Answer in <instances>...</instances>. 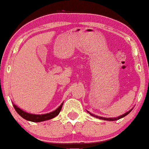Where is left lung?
I'll list each match as a JSON object with an SVG mask.
<instances>
[{
	"label": "left lung",
	"instance_id": "obj_1",
	"mask_svg": "<svg viewBox=\"0 0 149 149\" xmlns=\"http://www.w3.org/2000/svg\"><path fill=\"white\" fill-rule=\"evenodd\" d=\"M132 109L133 108H132L131 110H129V111H127V113H124V114L121 115V116H118V117H116V118H105V117H101V116H96V115H94V114H93V113H90V112L88 111V110H87V112L89 113V114L91 115V116H93V117H95V118H100V119H102V120H104V121H117V120L120 119V118H124V117H125L126 116H127V115H128L129 113H130V112H131L132 110Z\"/></svg>",
	"mask_w": 149,
	"mask_h": 149
}]
</instances>
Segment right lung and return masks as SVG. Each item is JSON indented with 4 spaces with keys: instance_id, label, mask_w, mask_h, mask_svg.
<instances>
[{
    "instance_id": "add662e5",
    "label": "right lung",
    "mask_w": 149,
    "mask_h": 149,
    "mask_svg": "<svg viewBox=\"0 0 149 149\" xmlns=\"http://www.w3.org/2000/svg\"><path fill=\"white\" fill-rule=\"evenodd\" d=\"M63 104V102H62L61 104L56 110H55L54 111H52L49 113H45V114H32V113H29L24 111L22 109L18 107L16 104H13V106L15 107V110L17 111V113L22 118H23L24 119L27 120V121H32V122H41V121H45L52 119V118H55L56 116H58L59 113H60Z\"/></svg>"
}]
</instances>
